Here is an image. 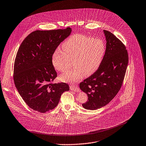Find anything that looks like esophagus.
I'll return each instance as SVG.
<instances>
[{
    "label": "esophagus",
    "instance_id": "esophagus-1",
    "mask_svg": "<svg viewBox=\"0 0 146 146\" xmlns=\"http://www.w3.org/2000/svg\"><path fill=\"white\" fill-rule=\"evenodd\" d=\"M70 88L71 90H72V91H76V92H78L79 91V88L78 86V84H71L70 86Z\"/></svg>",
    "mask_w": 146,
    "mask_h": 146
}]
</instances>
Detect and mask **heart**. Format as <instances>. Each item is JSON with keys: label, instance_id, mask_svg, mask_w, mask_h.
<instances>
[{"label": "heart", "instance_id": "1", "mask_svg": "<svg viewBox=\"0 0 146 146\" xmlns=\"http://www.w3.org/2000/svg\"><path fill=\"white\" fill-rule=\"evenodd\" d=\"M63 50L58 48L52 57V63L58 71L64 72L73 60L75 67L62 74L63 82H75L84 75L90 76L99 67L106 51L103 41L80 34H76L65 41Z\"/></svg>", "mask_w": 146, "mask_h": 146}]
</instances>
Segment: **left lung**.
<instances>
[{"label":"left lung","instance_id":"8db88e82","mask_svg":"<svg viewBox=\"0 0 146 146\" xmlns=\"http://www.w3.org/2000/svg\"><path fill=\"white\" fill-rule=\"evenodd\" d=\"M106 49L98 70L79 84L88 96L82 104L87 109L95 110L107 104L118 93L124 79L128 55L125 45L112 33L104 30Z\"/></svg>","mask_w":146,"mask_h":146}]
</instances>
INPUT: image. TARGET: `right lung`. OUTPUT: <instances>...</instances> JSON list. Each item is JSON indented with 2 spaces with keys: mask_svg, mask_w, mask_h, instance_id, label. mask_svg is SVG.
<instances>
[{
  "mask_svg": "<svg viewBox=\"0 0 146 146\" xmlns=\"http://www.w3.org/2000/svg\"><path fill=\"white\" fill-rule=\"evenodd\" d=\"M71 29L36 30L21 44L15 59L14 80L18 92L33 110L44 113L55 108L62 94L69 90L66 83H53L57 72L52 57Z\"/></svg>",
  "mask_w": 146,
  "mask_h": 146,
  "instance_id": "obj_1",
  "label": "right lung"
}]
</instances>
